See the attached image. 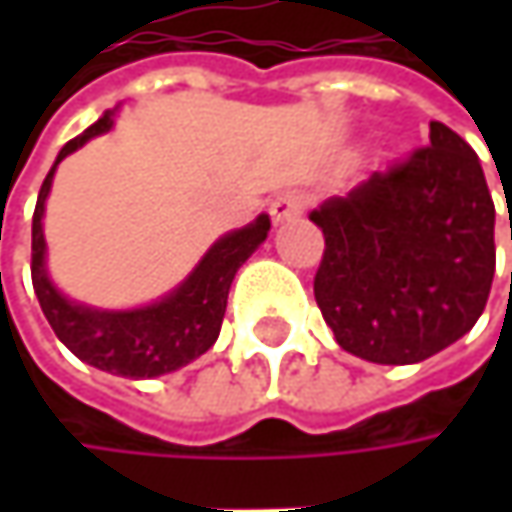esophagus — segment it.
<instances>
[{"instance_id":"obj_1","label":"esophagus","mask_w":512,"mask_h":512,"mask_svg":"<svg viewBox=\"0 0 512 512\" xmlns=\"http://www.w3.org/2000/svg\"><path fill=\"white\" fill-rule=\"evenodd\" d=\"M307 199L302 193H282L270 202V216L276 225H285V222H293L305 213Z\"/></svg>"}]
</instances>
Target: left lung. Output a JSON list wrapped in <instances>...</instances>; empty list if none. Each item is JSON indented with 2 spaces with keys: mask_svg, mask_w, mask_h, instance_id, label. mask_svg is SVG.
<instances>
[{
  "mask_svg": "<svg viewBox=\"0 0 512 512\" xmlns=\"http://www.w3.org/2000/svg\"><path fill=\"white\" fill-rule=\"evenodd\" d=\"M310 222L325 233L313 296L347 353L416 364L479 322L496 207L476 150L442 122H430L427 148L327 199Z\"/></svg>",
  "mask_w": 512,
  "mask_h": 512,
  "instance_id": "1",
  "label": "left lung"
}]
</instances>
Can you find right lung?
<instances>
[{
	"instance_id": "right-lung-1",
	"label": "right lung",
	"mask_w": 512,
	"mask_h": 512,
	"mask_svg": "<svg viewBox=\"0 0 512 512\" xmlns=\"http://www.w3.org/2000/svg\"><path fill=\"white\" fill-rule=\"evenodd\" d=\"M110 128H113V113L108 110L96 125H90L82 136L70 139L59 150L53 168L45 176L33 210L30 279L45 319L73 356L113 376L153 379L199 359L219 339L233 276L245 265L247 256L267 239L270 219L262 213L253 225L222 236L207 250L205 259L185 282L153 305L136 307V310H93L68 302L53 287L45 270V233H42L45 199L50 193L56 165L68 153L82 148L88 139L108 133Z\"/></svg>"
}]
</instances>
